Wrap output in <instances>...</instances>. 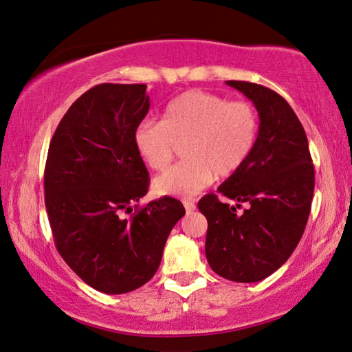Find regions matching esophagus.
<instances>
[{
    "label": "esophagus",
    "instance_id": "esophagus-1",
    "mask_svg": "<svg viewBox=\"0 0 352 352\" xmlns=\"http://www.w3.org/2000/svg\"><path fill=\"white\" fill-rule=\"evenodd\" d=\"M183 205H185V210L188 211V213H191V211L196 210V204H194L192 200H185V202H183Z\"/></svg>",
    "mask_w": 352,
    "mask_h": 352
}]
</instances>
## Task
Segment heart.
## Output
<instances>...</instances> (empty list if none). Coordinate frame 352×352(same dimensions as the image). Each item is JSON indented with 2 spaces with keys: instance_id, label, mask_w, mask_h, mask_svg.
<instances>
[{
  "instance_id": "1",
  "label": "heart",
  "mask_w": 352,
  "mask_h": 352,
  "mask_svg": "<svg viewBox=\"0 0 352 352\" xmlns=\"http://www.w3.org/2000/svg\"><path fill=\"white\" fill-rule=\"evenodd\" d=\"M258 114L248 102H228L213 92L186 91L170 100L163 120L144 119L133 131V144L150 169L170 164L185 144L186 161L155 178L160 196L189 199L213 182L241 169L255 147Z\"/></svg>"
}]
</instances>
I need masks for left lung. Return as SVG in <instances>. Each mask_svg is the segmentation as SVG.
Masks as SVG:
<instances>
[{
	"instance_id": "left-lung-1",
	"label": "left lung",
	"mask_w": 352,
	"mask_h": 352,
	"mask_svg": "<svg viewBox=\"0 0 352 352\" xmlns=\"http://www.w3.org/2000/svg\"><path fill=\"white\" fill-rule=\"evenodd\" d=\"M258 111L255 147L244 166L199 200L208 221L205 254L211 270L233 282H260L293 254L305 230L315 188L304 126L277 92L248 81H227ZM248 208L238 215L236 208Z\"/></svg>"
}]
</instances>
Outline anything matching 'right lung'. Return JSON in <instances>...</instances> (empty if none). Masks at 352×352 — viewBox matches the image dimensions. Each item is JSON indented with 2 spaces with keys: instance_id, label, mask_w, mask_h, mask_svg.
<instances>
[{
  "instance_id": "obj_1",
  "label": "right lung",
  "mask_w": 352,
  "mask_h": 352,
  "mask_svg": "<svg viewBox=\"0 0 352 352\" xmlns=\"http://www.w3.org/2000/svg\"><path fill=\"white\" fill-rule=\"evenodd\" d=\"M146 89L111 82L89 89L48 148L43 188L54 244L76 276L106 294L147 283L185 216L180 200L164 196L124 217L148 191V170L133 144L150 108Z\"/></svg>"
}]
</instances>
